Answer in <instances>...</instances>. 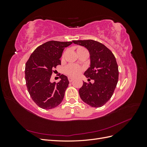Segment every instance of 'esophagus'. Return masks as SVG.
Listing matches in <instances>:
<instances>
[{
	"instance_id": "obj_1",
	"label": "esophagus",
	"mask_w": 147,
	"mask_h": 147,
	"mask_svg": "<svg viewBox=\"0 0 147 147\" xmlns=\"http://www.w3.org/2000/svg\"><path fill=\"white\" fill-rule=\"evenodd\" d=\"M68 80H69V81L70 82H72V81H73V78H71V77H68Z\"/></svg>"
}]
</instances>
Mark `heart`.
<instances>
[{
	"instance_id": "obj_1",
	"label": "heart",
	"mask_w": 147,
	"mask_h": 147,
	"mask_svg": "<svg viewBox=\"0 0 147 147\" xmlns=\"http://www.w3.org/2000/svg\"><path fill=\"white\" fill-rule=\"evenodd\" d=\"M85 50H86V49L82 47H78L77 48V51L78 54L79 53L85 51ZM64 55H65V53H64L63 56H62V58L63 59L64 58ZM83 71V68L82 66L75 65V64H69L68 65H67L64 68L65 74L67 75L68 76L72 78L78 77Z\"/></svg>"
}]
</instances>
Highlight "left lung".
<instances>
[{
  "label": "left lung",
  "instance_id": "8db88e82",
  "mask_svg": "<svg viewBox=\"0 0 147 147\" xmlns=\"http://www.w3.org/2000/svg\"><path fill=\"white\" fill-rule=\"evenodd\" d=\"M75 44L83 46L90 52V67L84 73L88 81L83 82L78 91L82 100L92 107H100L112 97L118 81V66L116 58L109 49L93 40H74Z\"/></svg>",
  "mask_w": 147,
  "mask_h": 147
}]
</instances>
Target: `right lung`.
Instances as JSON below:
<instances>
[{
    "mask_svg": "<svg viewBox=\"0 0 147 147\" xmlns=\"http://www.w3.org/2000/svg\"><path fill=\"white\" fill-rule=\"evenodd\" d=\"M72 42L49 41L38 47L25 66L26 83L30 96L39 107L48 110L59 105L69 82L62 74L58 83L50 82L53 69L61 65L64 49Z\"/></svg>",
    "mask_w": 147,
    "mask_h": 147,
    "instance_id": "1",
    "label": "right lung"
}]
</instances>
